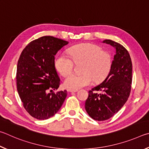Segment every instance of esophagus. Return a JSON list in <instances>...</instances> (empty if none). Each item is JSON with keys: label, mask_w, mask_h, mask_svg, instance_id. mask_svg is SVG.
<instances>
[{"label": "esophagus", "mask_w": 149, "mask_h": 149, "mask_svg": "<svg viewBox=\"0 0 149 149\" xmlns=\"http://www.w3.org/2000/svg\"><path fill=\"white\" fill-rule=\"evenodd\" d=\"M67 91L69 92H78V90H72V89H68Z\"/></svg>", "instance_id": "esophagus-1"}]
</instances>
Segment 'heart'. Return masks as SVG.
<instances>
[{"label":"heart","instance_id":"heart-1","mask_svg":"<svg viewBox=\"0 0 149 149\" xmlns=\"http://www.w3.org/2000/svg\"><path fill=\"white\" fill-rule=\"evenodd\" d=\"M70 59L63 54H59L54 60V65L62 76L70 74L75 63L83 62L81 74L68 75L64 80L65 87L79 90L95 82L103 81L109 74L112 66V58L107 52L97 44L82 43L70 47L68 49Z\"/></svg>","mask_w":149,"mask_h":149}]
</instances>
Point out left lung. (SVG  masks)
<instances>
[{
    "label": "left lung",
    "instance_id": "left-lung-1",
    "mask_svg": "<svg viewBox=\"0 0 149 149\" xmlns=\"http://www.w3.org/2000/svg\"><path fill=\"white\" fill-rule=\"evenodd\" d=\"M103 42L113 46L116 54L107 77L88 92L85 102L87 113L98 121L111 118L124 106L130 96L132 81V63L127 49L113 40H105Z\"/></svg>",
    "mask_w": 149,
    "mask_h": 149
}]
</instances>
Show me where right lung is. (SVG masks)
I'll return each instance as SVG.
<instances>
[{"label": "right lung", "instance_id": "obj_1", "mask_svg": "<svg viewBox=\"0 0 149 149\" xmlns=\"http://www.w3.org/2000/svg\"><path fill=\"white\" fill-rule=\"evenodd\" d=\"M68 43L54 36H42L29 43L20 55L16 73L17 92L25 110L36 119L53 116L67 97V90L48 92L59 86L55 55Z\"/></svg>", "mask_w": 149, "mask_h": 149}]
</instances>
